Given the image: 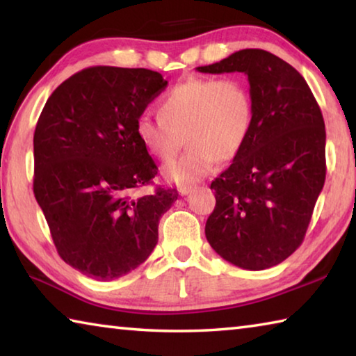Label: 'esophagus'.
Wrapping results in <instances>:
<instances>
[{
  "instance_id": "34e87169",
  "label": "esophagus",
  "mask_w": 356,
  "mask_h": 356,
  "mask_svg": "<svg viewBox=\"0 0 356 356\" xmlns=\"http://www.w3.org/2000/svg\"><path fill=\"white\" fill-rule=\"evenodd\" d=\"M195 190H196V186H186V185H179V186H177V191H179L180 196L190 195V193L195 191Z\"/></svg>"
}]
</instances>
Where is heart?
I'll use <instances>...</instances> for the list:
<instances>
[{
  "mask_svg": "<svg viewBox=\"0 0 356 356\" xmlns=\"http://www.w3.org/2000/svg\"><path fill=\"white\" fill-rule=\"evenodd\" d=\"M159 119L138 118L141 146L161 161L172 160L185 136L188 150L165 168L177 184H195L216 160H232L248 140L254 105L248 84L237 76L188 78L171 88L156 105Z\"/></svg>",
  "mask_w": 356,
  "mask_h": 356,
  "instance_id": "b5f03b06",
  "label": "heart"
}]
</instances>
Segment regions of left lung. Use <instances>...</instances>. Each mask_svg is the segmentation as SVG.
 Instances as JSON below:
<instances>
[{"instance_id":"left-lung-1","label":"left lung","mask_w":356,"mask_h":356,"mask_svg":"<svg viewBox=\"0 0 356 356\" xmlns=\"http://www.w3.org/2000/svg\"><path fill=\"white\" fill-rule=\"evenodd\" d=\"M202 74L248 76L254 118L248 140L216 177L206 237L245 270L278 265L303 242L325 184V122L308 83L272 53L246 48Z\"/></svg>"}]
</instances>
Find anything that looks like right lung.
Returning <instances> with one entry per match:
<instances>
[{"label": "right lung", "instance_id": "right-lung-1", "mask_svg": "<svg viewBox=\"0 0 356 356\" xmlns=\"http://www.w3.org/2000/svg\"><path fill=\"white\" fill-rule=\"evenodd\" d=\"M149 69L95 65L59 84L34 131V196L65 264L97 281L141 265L159 242V221L177 200L159 186L138 118L166 88Z\"/></svg>", "mask_w": 356, "mask_h": 356}]
</instances>
